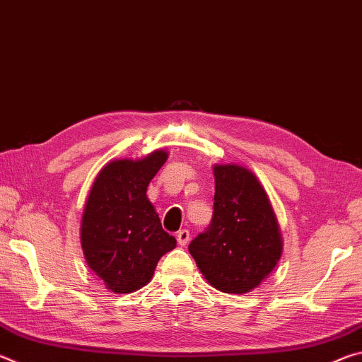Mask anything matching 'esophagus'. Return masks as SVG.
Masks as SVG:
<instances>
[{
	"instance_id": "obj_1",
	"label": "esophagus",
	"mask_w": 362,
	"mask_h": 362,
	"mask_svg": "<svg viewBox=\"0 0 362 362\" xmlns=\"http://www.w3.org/2000/svg\"><path fill=\"white\" fill-rule=\"evenodd\" d=\"M188 241H189L188 230H180L179 233H177V243H179V246H187Z\"/></svg>"
}]
</instances>
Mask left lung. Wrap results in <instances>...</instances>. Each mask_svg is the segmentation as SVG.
<instances>
[{"label": "left lung", "mask_w": 362, "mask_h": 362, "mask_svg": "<svg viewBox=\"0 0 362 362\" xmlns=\"http://www.w3.org/2000/svg\"><path fill=\"white\" fill-rule=\"evenodd\" d=\"M211 225L188 250L212 287L246 293L265 279L283 254V240L267 192L249 169L216 164Z\"/></svg>", "instance_id": "8db88e82"}]
</instances>
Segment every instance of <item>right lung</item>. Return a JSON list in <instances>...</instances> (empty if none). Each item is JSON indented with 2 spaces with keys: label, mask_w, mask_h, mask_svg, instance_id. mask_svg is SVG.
I'll return each instance as SVG.
<instances>
[{
  "label": "right lung",
  "mask_w": 362,
  "mask_h": 362,
  "mask_svg": "<svg viewBox=\"0 0 362 362\" xmlns=\"http://www.w3.org/2000/svg\"><path fill=\"white\" fill-rule=\"evenodd\" d=\"M166 159V151L156 150L137 161L108 163L86 201L81 222L86 262L115 293L148 284L158 260L177 246L146 198V187Z\"/></svg>",
  "instance_id": "1"
}]
</instances>
